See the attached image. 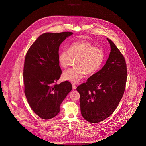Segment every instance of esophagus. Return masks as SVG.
I'll use <instances>...</instances> for the list:
<instances>
[{
    "mask_svg": "<svg viewBox=\"0 0 146 146\" xmlns=\"http://www.w3.org/2000/svg\"><path fill=\"white\" fill-rule=\"evenodd\" d=\"M72 89L73 90H75L76 89V85L75 84H72Z\"/></svg>",
    "mask_w": 146,
    "mask_h": 146,
    "instance_id": "34e87169",
    "label": "esophagus"
}]
</instances>
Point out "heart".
I'll return each mask as SVG.
<instances>
[{"instance_id":"obj_1","label":"heart","mask_w":146,"mask_h":146,"mask_svg":"<svg viewBox=\"0 0 146 146\" xmlns=\"http://www.w3.org/2000/svg\"><path fill=\"white\" fill-rule=\"evenodd\" d=\"M104 51L87 41H78L71 43L68 51H62L58 58L61 67L66 68L71 62L72 59H76V67L69 68L63 72V80L74 83L79 82L85 73L92 75L97 72L104 62Z\"/></svg>"}]
</instances>
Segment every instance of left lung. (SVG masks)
<instances>
[{"instance_id":"obj_1","label":"left lung","mask_w":146,"mask_h":146,"mask_svg":"<svg viewBox=\"0 0 146 146\" xmlns=\"http://www.w3.org/2000/svg\"><path fill=\"white\" fill-rule=\"evenodd\" d=\"M111 52L104 67L77 87L82 116L91 123L101 122L115 111L122 98L127 77L125 58L107 38Z\"/></svg>"}]
</instances>
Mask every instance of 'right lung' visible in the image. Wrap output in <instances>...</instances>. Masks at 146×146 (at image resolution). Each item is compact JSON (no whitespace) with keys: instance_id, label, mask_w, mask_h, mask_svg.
<instances>
[{"instance_id":"obj_1","label":"right lung","mask_w":146,"mask_h":146,"mask_svg":"<svg viewBox=\"0 0 146 146\" xmlns=\"http://www.w3.org/2000/svg\"><path fill=\"white\" fill-rule=\"evenodd\" d=\"M72 34L71 32L44 33L26 53L23 68L25 93L33 111L42 119L56 116L61 103L72 90L69 82L55 83L62 73L58 60L60 46Z\"/></svg>"}]
</instances>
